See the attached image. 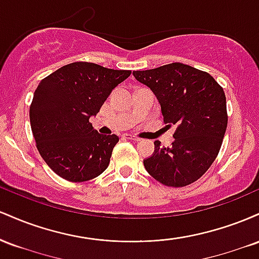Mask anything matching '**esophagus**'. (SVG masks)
Here are the masks:
<instances>
[{
	"instance_id": "esophagus-1",
	"label": "esophagus",
	"mask_w": 259,
	"mask_h": 259,
	"mask_svg": "<svg viewBox=\"0 0 259 259\" xmlns=\"http://www.w3.org/2000/svg\"><path fill=\"white\" fill-rule=\"evenodd\" d=\"M124 138L127 140H133V141H140V138H138V136H135V135H130V134L124 135Z\"/></svg>"
}]
</instances>
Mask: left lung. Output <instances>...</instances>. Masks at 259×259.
Instances as JSON below:
<instances>
[{
    "mask_svg": "<svg viewBox=\"0 0 259 259\" xmlns=\"http://www.w3.org/2000/svg\"><path fill=\"white\" fill-rule=\"evenodd\" d=\"M133 74L154 92L167 126H175L170 146L154 141V153L144 160L145 168L165 186L195 183L222 147L228 126L224 90L210 74L179 62Z\"/></svg>",
    "mask_w": 259,
    "mask_h": 259,
    "instance_id": "obj_1",
    "label": "left lung"
}]
</instances>
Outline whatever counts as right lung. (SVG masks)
Wrapping results in <instances>:
<instances>
[{"label": "right lung", "mask_w": 259, "mask_h": 259, "mask_svg": "<svg viewBox=\"0 0 259 259\" xmlns=\"http://www.w3.org/2000/svg\"><path fill=\"white\" fill-rule=\"evenodd\" d=\"M130 74L74 62L41 80L30 105V125L38 153L56 174L82 183L106 170L119 138L99 134L89 119Z\"/></svg>", "instance_id": "obj_1"}]
</instances>
